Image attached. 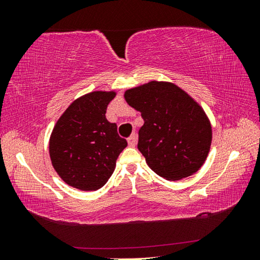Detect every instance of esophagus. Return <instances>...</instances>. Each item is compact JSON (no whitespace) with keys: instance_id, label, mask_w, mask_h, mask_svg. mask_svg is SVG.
<instances>
[{"instance_id":"34e87169","label":"esophagus","mask_w":260,"mask_h":260,"mask_svg":"<svg viewBox=\"0 0 260 260\" xmlns=\"http://www.w3.org/2000/svg\"><path fill=\"white\" fill-rule=\"evenodd\" d=\"M127 141H128V144L131 147H135L136 144V141H138V134L136 133H133L132 134L128 139H127Z\"/></svg>"}]
</instances>
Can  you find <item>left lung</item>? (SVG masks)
Returning a JSON list of instances; mask_svg holds the SVG:
<instances>
[{
  "label": "left lung",
  "mask_w": 260,
  "mask_h": 260,
  "mask_svg": "<svg viewBox=\"0 0 260 260\" xmlns=\"http://www.w3.org/2000/svg\"><path fill=\"white\" fill-rule=\"evenodd\" d=\"M124 98L144 120L138 148L153 172L175 181L201 169L210 151L212 127L190 95L172 82L152 80L127 89Z\"/></svg>",
  "instance_id": "left-lung-1"
}]
</instances>
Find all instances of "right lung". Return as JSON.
<instances>
[{
	"mask_svg": "<svg viewBox=\"0 0 260 260\" xmlns=\"http://www.w3.org/2000/svg\"><path fill=\"white\" fill-rule=\"evenodd\" d=\"M116 91H91L70 104L57 120L49 140V155L57 174L80 190L102 188L127 147L117 125L105 112Z\"/></svg>",
	"mask_w": 260,
	"mask_h": 260,
	"instance_id": "1",
	"label": "right lung"
}]
</instances>
